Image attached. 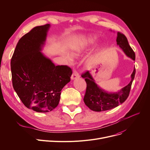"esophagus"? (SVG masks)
Listing matches in <instances>:
<instances>
[{"mask_svg": "<svg viewBox=\"0 0 150 150\" xmlns=\"http://www.w3.org/2000/svg\"><path fill=\"white\" fill-rule=\"evenodd\" d=\"M78 77H80L79 72H78V71L74 70V72H73V74H72V76H71V79H72V80H74V79H75V78H78Z\"/></svg>", "mask_w": 150, "mask_h": 150, "instance_id": "esophagus-1", "label": "esophagus"}]
</instances>
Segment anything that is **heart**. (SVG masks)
Segmentation results:
<instances>
[{"label":"heart","mask_w":150,"mask_h":150,"mask_svg":"<svg viewBox=\"0 0 150 150\" xmlns=\"http://www.w3.org/2000/svg\"><path fill=\"white\" fill-rule=\"evenodd\" d=\"M97 41V38L94 36L89 37L83 41H79L74 42L72 45H70L71 53L74 56H77L81 52H83L86 48H87L89 45H93ZM67 58L69 59H71V57L69 55H67Z\"/></svg>","instance_id":"1"}]
</instances>
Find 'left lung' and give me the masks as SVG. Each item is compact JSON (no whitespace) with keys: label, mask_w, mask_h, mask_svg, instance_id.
I'll use <instances>...</instances> for the list:
<instances>
[{"label":"left lung","mask_w":150,"mask_h":150,"mask_svg":"<svg viewBox=\"0 0 150 150\" xmlns=\"http://www.w3.org/2000/svg\"><path fill=\"white\" fill-rule=\"evenodd\" d=\"M116 41L125 53L134 61L135 53L129 45L125 35L121 32H118ZM135 74L136 69L134 68L131 74V81L127 86L117 93H109L100 89L94 81L89 71H86L81 75V76L85 78L87 84L83 98L85 105L93 111L100 112L111 109L123 103L129 96Z\"/></svg>","instance_id":"obj_1"}]
</instances>
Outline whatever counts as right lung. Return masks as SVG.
<instances>
[{
  "label": "right lung",
  "instance_id": "obj_1",
  "mask_svg": "<svg viewBox=\"0 0 150 150\" xmlns=\"http://www.w3.org/2000/svg\"><path fill=\"white\" fill-rule=\"evenodd\" d=\"M49 27L37 26L23 35L11 59L14 91L23 105L38 112L52 111L58 105L61 91L72 74L70 67L54 66L40 52Z\"/></svg>",
  "mask_w": 150,
  "mask_h": 150
}]
</instances>
